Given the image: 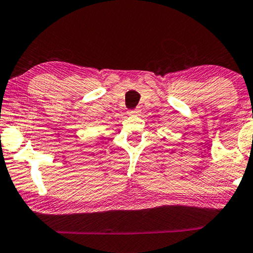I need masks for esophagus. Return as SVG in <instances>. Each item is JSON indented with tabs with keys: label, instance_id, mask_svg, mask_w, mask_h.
Returning a JSON list of instances; mask_svg holds the SVG:
<instances>
[{
	"label": "esophagus",
	"instance_id": "esophagus-1",
	"mask_svg": "<svg viewBox=\"0 0 253 253\" xmlns=\"http://www.w3.org/2000/svg\"><path fill=\"white\" fill-rule=\"evenodd\" d=\"M139 112H141L139 109H135V110H130L127 114H129L130 116H137V115H139Z\"/></svg>",
	"mask_w": 253,
	"mask_h": 253
}]
</instances>
